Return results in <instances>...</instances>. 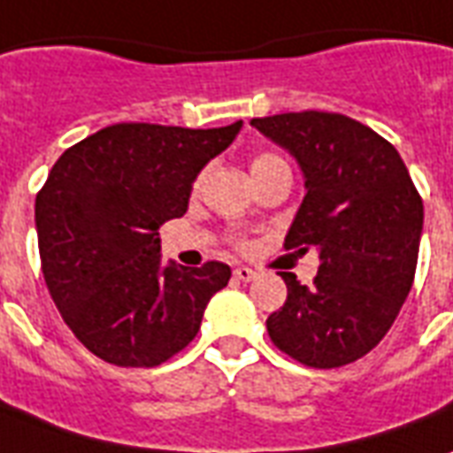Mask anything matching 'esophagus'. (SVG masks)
<instances>
[{"label":"esophagus","instance_id":"esophagus-1","mask_svg":"<svg viewBox=\"0 0 453 453\" xmlns=\"http://www.w3.org/2000/svg\"><path fill=\"white\" fill-rule=\"evenodd\" d=\"M233 276H235L237 280H244V283H247V280H252V278L257 276V271L250 269V266H237V269L233 271Z\"/></svg>","mask_w":453,"mask_h":453}]
</instances>
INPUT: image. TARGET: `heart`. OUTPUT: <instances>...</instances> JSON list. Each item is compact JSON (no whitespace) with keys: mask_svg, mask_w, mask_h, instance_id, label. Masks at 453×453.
<instances>
[{"mask_svg":"<svg viewBox=\"0 0 453 453\" xmlns=\"http://www.w3.org/2000/svg\"><path fill=\"white\" fill-rule=\"evenodd\" d=\"M273 160H280L278 156H273V153H259L257 158H254L252 163V170L254 167H261V165H266V163H273ZM194 189H199V180H196V184H194ZM233 244H235L237 250H247L250 247V240L247 237H233Z\"/></svg>","mask_w":453,"mask_h":453,"instance_id":"b5f03b06","label":"heart"}]
</instances>
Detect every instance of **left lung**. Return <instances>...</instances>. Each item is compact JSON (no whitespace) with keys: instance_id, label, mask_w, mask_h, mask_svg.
<instances>
[{"instance_id":"left-lung-1","label":"left lung","mask_w":453,"mask_h":453,"mask_svg":"<svg viewBox=\"0 0 453 453\" xmlns=\"http://www.w3.org/2000/svg\"><path fill=\"white\" fill-rule=\"evenodd\" d=\"M252 124L293 153L307 194L286 250L319 252L311 286L280 271L283 307L266 319L273 346L334 370L387 336L411 293L423 233V196L391 143L338 112H283Z\"/></svg>"}]
</instances>
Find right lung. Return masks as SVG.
<instances>
[{
    "label": "right lung",
    "mask_w": 453,
    "mask_h": 453,
    "mask_svg": "<svg viewBox=\"0 0 453 453\" xmlns=\"http://www.w3.org/2000/svg\"><path fill=\"white\" fill-rule=\"evenodd\" d=\"M242 122L187 129L122 122L66 149L35 196L42 276L73 336L117 367H156L189 346L230 266L160 264L163 223L187 213L199 170Z\"/></svg>",
    "instance_id": "1"
}]
</instances>
